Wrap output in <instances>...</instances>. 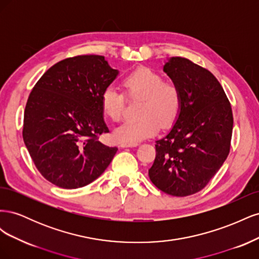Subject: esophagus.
Returning <instances> with one entry per match:
<instances>
[{"label": "esophagus", "mask_w": 259, "mask_h": 259, "mask_svg": "<svg viewBox=\"0 0 259 259\" xmlns=\"http://www.w3.org/2000/svg\"><path fill=\"white\" fill-rule=\"evenodd\" d=\"M136 146H138V144H125V143L120 144L121 148H132V147H136Z\"/></svg>", "instance_id": "obj_1"}]
</instances>
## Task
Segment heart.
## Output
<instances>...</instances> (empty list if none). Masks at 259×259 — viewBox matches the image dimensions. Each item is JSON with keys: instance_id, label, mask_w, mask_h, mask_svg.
<instances>
[{"instance_id": "b5f03b06", "label": "heart", "mask_w": 259, "mask_h": 259, "mask_svg": "<svg viewBox=\"0 0 259 259\" xmlns=\"http://www.w3.org/2000/svg\"><path fill=\"white\" fill-rule=\"evenodd\" d=\"M122 88L128 99H137V120L122 123L113 132L119 143L136 144L155 135L161 127L173 125L182 110L183 96L179 86L148 68H139L123 77ZM101 111L113 122L121 120L124 96L109 86L100 97Z\"/></svg>"}]
</instances>
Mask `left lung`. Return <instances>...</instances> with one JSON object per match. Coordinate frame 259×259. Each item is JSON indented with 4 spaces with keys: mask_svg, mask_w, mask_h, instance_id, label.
Returning <instances> with one entry per match:
<instances>
[{
    "mask_svg": "<svg viewBox=\"0 0 259 259\" xmlns=\"http://www.w3.org/2000/svg\"><path fill=\"white\" fill-rule=\"evenodd\" d=\"M163 70L179 86L183 105L170 132L155 142L149 177L163 192L187 197L201 191L228 156L232 109L223 86L207 69L171 57Z\"/></svg>",
    "mask_w": 259,
    "mask_h": 259,
    "instance_id": "obj_1",
    "label": "left lung"
}]
</instances>
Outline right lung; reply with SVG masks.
I'll return each instance as SVG.
<instances>
[{"label":"right lung","instance_id":"right-lung-1","mask_svg":"<svg viewBox=\"0 0 259 259\" xmlns=\"http://www.w3.org/2000/svg\"><path fill=\"white\" fill-rule=\"evenodd\" d=\"M117 73L104 56L79 55L55 64L31 91L22 138L37 170L55 186L84 187L112 161L117 148L98 140L109 132L100 97Z\"/></svg>","mask_w":259,"mask_h":259}]
</instances>
